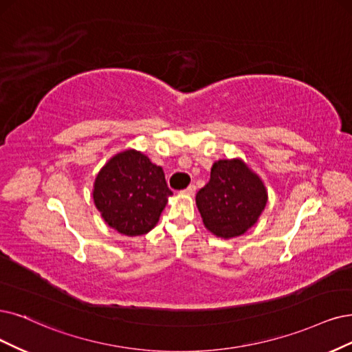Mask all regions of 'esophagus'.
<instances>
[{"mask_svg":"<svg viewBox=\"0 0 352 352\" xmlns=\"http://www.w3.org/2000/svg\"><path fill=\"white\" fill-rule=\"evenodd\" d=\"M184 194H188V196H194V192H196V186L194 184H190L184 191H183Z\"/></svg>","mask_w":352,"mask_h":352,"instance_id":"obj_1","label":"esophagus"}]
</instances>
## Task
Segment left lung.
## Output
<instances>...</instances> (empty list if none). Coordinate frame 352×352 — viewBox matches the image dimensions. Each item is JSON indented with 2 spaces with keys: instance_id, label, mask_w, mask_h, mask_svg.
<instances>
[{
  "instance_id": "8db88e82",
  "label": "left lung",
  "mask_w": 352,
  "mask_h": 352,
  "mask_svg": "<svg viewBox=\"0 0 352 352\" xmlns=\"http://www.w3.org/2000/svg\"><path fill=\"white\" fill-rule=\"evenodd\" d=\"M267 200L263 179L241 160L214 162L210 181L196 196L204 226L225 239L241 236L252 228Z\"/></svg>"
}]
</instances>
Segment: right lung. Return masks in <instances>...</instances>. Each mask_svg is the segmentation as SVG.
Masks as SVG:
<instances>
[{"label": "right lung", "instance_id": "1", "mask_svg": "<svg viewBox=\"0 0 352 352\" xmlns=\"http://www.w3.org/2000/svg\"><path fill=\"white\" fill-rule=\"evenodd\" d=\"M173 191L162 168L129 149L114 155L98 173L93 197L106 223L127 236L145 235L158 223Z\"/></svg>", "mask_w": 352, "mask_h": 352}]
</instances>
